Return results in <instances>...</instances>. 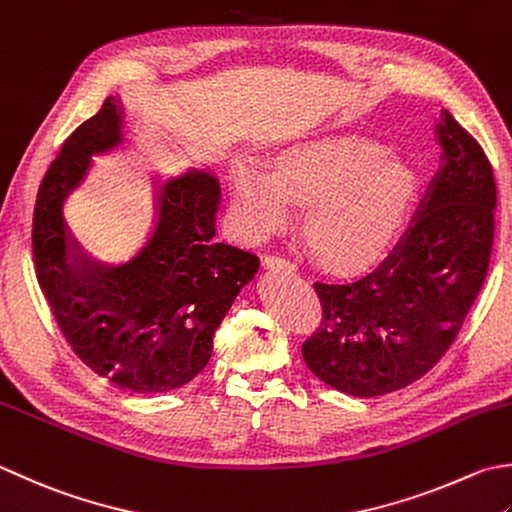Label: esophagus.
I'll return each instance as SVG.
<instances>
[{
    "instance_id": "esophagus-1",
    "label": "esophagus",
    "mask_w": 512,
    "mask_h": 512,
    "mask_svg": "<svg viewBox=\"0 0 512 512\" xmlns=\"http://www.w3.org/2000/svg\"><path fill=\"white\" fill-rule=\"evenodd\" d=\"M264 264H266L268 268L288 270V273H293V270H295V264L290 262V259H286V257H279V255H268V257H264Z\"/></svg>"
}]
</instances>
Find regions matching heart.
<instances>
[{"instance_id":"1","label":"heart","mask_w":512,"mask_h":512,"mask_svg":"<svg viewBox=\"0 0 512 512\" xmlns=\"http://www.w3.org/2000/svg\"><path fill=\"white\" fill-rule=\"evenodd\" d=\"M415 186L402 150L344 128L290 139L273 164L253 153L233 164V193L250 235L275 233L293 217L295 199H304L306 237L339 268H364L393 246Z\"/></svg>"}]
</instances>
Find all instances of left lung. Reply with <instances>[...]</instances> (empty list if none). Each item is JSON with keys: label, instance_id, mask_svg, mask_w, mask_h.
<instances>
[{"label": "left lung", "instance_id": "1", "mask_svg": "<svg viewBox=\"0 0 512 512\" xmlns=\"http://www.w3.org/2000/svg\"><path fill=\"white\" fill-rule=\"evenodd\" d=\"M433 182L404 237L377 266L348 279H317L322 324L302 346L313 373L353 397L417 382L462 328L493 248V168L448 110Z\"/></svg>", "mask_w": 512, "mask_h": 512}]
</instances>
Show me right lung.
Listing matches in <instances>:
<instances>
[{"label":"right lung","instance_id":"add662e5","mask_svg":"<svg viewBox=\"0 0 512 512\" xmlns=\"http://www.w3.org/2000/svg\"><path fill=\"white\" fill-rule=\"evenodd\" d=\"M126 108L106 97L70 135L39 186L33 217L37 279L79 359L119 388L168 393L195 379L213 335L259 270V257L219 242V179L188 166L157 184L155 217L133 255L106 262L68 235L64 206L93 157L130 144Z\"/></svg>","mask_w":512,"mask_h":512}]
</instances>
